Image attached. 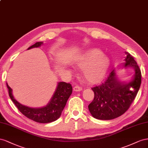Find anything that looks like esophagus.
I'll return each instance as SVG.
<instances>
[{
    "instance_id": "34e87169",
    "label": "esophagus",
    "mask_w": 148,
    "mask_h": 148,
    "mask_svg": "<svg viewBox=\"0 0 148 148\" xmlns=\"http://www.w3.org/2000/svg\"><path fill=\"white\" fill-rule=\"evenodd\" d=\"M73 90L75 92H78V91H81L82 90V87L79 86H75L74 88H73Z\"/></svg>"
}]
</instances>
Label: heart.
<instances>
[{
    "label": "heart",
    "instance_id": "obj_1",
    "mask_svg": "<svg viewBox=\"0 0 148 148\" xmlns=\"http://www.w3.org/2000/svg\"><path fill=\"white\" fill-rule=\"evenodd\" d=\"M74 64L83 69L85 78L91 82H97L106 75L110 65V60L98 49H90L79 55Z\"/></svg>",
    "mask_w": 148,
    "mask_h": 148
}]
</instances>
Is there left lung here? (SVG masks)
<instances>
[{"label":"left lung","instance_id":"8db88e82","mask_svg":"<svg viewBox=\"0 0 148 148\" xmlns=\"http://www.w3.org/2000/svg\"><path fill=\"white\" fill-rule=\"evenodd\" d=\"M123 66L132 67L134 74L128 83L120 82L117 79L115 71L110 73L105 81L92 87L94 99L88 108L93 117L99 120H112L121 116L130 108L136 97L141 83V73L134 58L125 53Z\"/></svg>","mask_w":148,"mask_h":148}]
</instances>
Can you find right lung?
<instances>
[{"label":"right lung","mask_w":148,"mask_h":148,"mask_svg":"<svg viewBox=\"0 0 148 148\" xmlns=\"http://www.w3.org/2000/svg\"><path fill=\"white\" fill-rule=\"evenodd\" d=\"M43 42H37L29 47L28 49L37 48L43 45ZM8 94L12 102L14 103L19 111L29 119L38 123H48L58 120L65 107L67 101L73 92V87L69 83L60 82L58 84L56 89L51 99L49 102L45 107L38 108H29L25 106L16 101L12 95V88L7 83Z\"/></svg>","instance_id":"add662e5"}]
</instances>
